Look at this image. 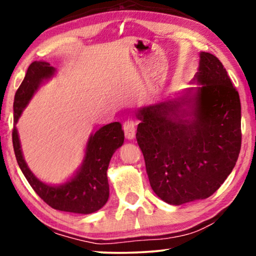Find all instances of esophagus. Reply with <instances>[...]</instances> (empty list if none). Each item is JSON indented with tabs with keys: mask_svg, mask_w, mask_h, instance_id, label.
<instances>
[{
	"mask_svg": "<svg viewBox=\"0 0 256 256\" xmlns=\"http://www.w3.org/2000/svg\"><path fill=\"white\" fill-rule=\"evenodd\" d=\"M124 136L127 140H134L136 135V129H135V124L132 120H127L124 124Z\"/></svg>",
	"mask_w": 256,
	"mask_h": 256,
	"instance_id": "obj_1",
	"label": "esophagus"
}]
</instances>
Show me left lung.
Segmentation results:
<instances>
[{"mask_svg":"<svg viewBox=\"0 0 256 256\" xmlns=\"http://www.w3.org/2000/svg\"><path fill=\"white\" fill-rule=\"evenodd\" d=\"M191 84L180 96L138 108L136 138L150 186L171 205L206 199L239 157L241 104L216 56L199 54Z\"/></svg>","mask_w":256,"mask_h":256,"instance_id":"obj_1","label":"left lung"}]
</instances>
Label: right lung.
I'll return each instance as SVG.
<instances>
[{
  "instance_id": "obj_1",
  "label": "right lung",
  "mask_w": 256,
  "mask_h": 256,
  "mask_svg": "<svg viewBox=\"0 0 256 256\" xmlns=\"http://www.w3.org/2000/svg\"><path fill=\"white\" fill-rule=\"evenodd\" d=\"M57 70L45 62H34L28 68L14 100V152L24 177L48 206L58 211L90 214L99 211L110 197L108 166L113 154L124 144V132L120 122H113L90 134L82 166L64 183L46 184L34 176L24 160L16 124L34 93L45 82L54 76Z\"/></svg>"
}]
</instances>
